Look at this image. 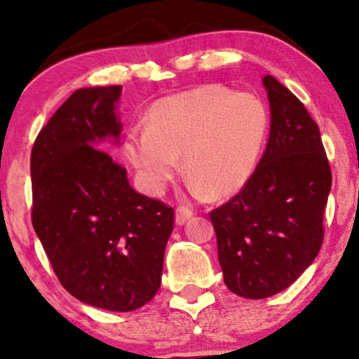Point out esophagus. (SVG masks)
I'll use <instances>...</instances> for the list:
<instances>
[{
	"label": "esophagus",
	"instance_id": "34e87169",
	"mask_svg": "<svg viewBox=\"0 0 359 359\" xmlns=\"http://www.w3.org/2000/svg\"><path fill=\"white\" fill-rule=\"evenodd\" d=\"M192 214H194L192 209L185 208V205H179V208H177V211H175V222H177V224H184L185 221L191 219Z\"/></svg>",
	"mask_w": 359,
	"mask_h": 359
}]
</instances>
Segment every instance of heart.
<instances>
[{"instance_id": "obj_1", "label": "heart", "mask_w": 359, "mask_h": 359, "mask_svg": "<svg viewBox=\"0 0 359 359\" xmlns=\"http://www.w3.org/2000/svg\"><path fill=\"white\" fill-rule=\"evenodd\" d=\"M269 133L262 97L209 84L154 102L145 130L128 131L125 155L151 192L165 189L182 156L194 192L228 197L248 184Z\"/></svg>"}]
</instances>
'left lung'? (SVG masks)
Returning <instances> with one entry per match:
<instances>
[{
    "label": "left lung",
    "instance_id": "left-lung-1",
    "mask_svg": "<svg viewBox=\"0 0 359 359\" xmlns=\"http://www.w3.org/2000/svg\"><path fill=\"white\" fill-rule=\"evenodd\" d=\"M270 137L248 184L209 212L229 290L265 299L285 290L314 262L324 240L332 175L319 126L306 106L271 76Z\"/></svg>",
    "mask_w": 359,
    "mask_h": 359
}]
</instances>
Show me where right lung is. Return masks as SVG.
<instances>
[{
    "label": "right lung",
    "instance_id": "obj_1",
    "mask_svg": "<svg viewBox=\"0 0 359 359\" xmlns=\"http://www.w3.org/2000/svg\"><path fill=\"white\" fill-rule=\"evenodd\" d=\"M121 86L82 88L32 148V224L62 287L88 306L140 309L162 283L174 209L133 191L100 143H118Z\"/></svg>",
    "mask_w": 359,
    "mask_h": 359
}]
</instances>
